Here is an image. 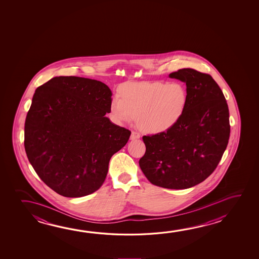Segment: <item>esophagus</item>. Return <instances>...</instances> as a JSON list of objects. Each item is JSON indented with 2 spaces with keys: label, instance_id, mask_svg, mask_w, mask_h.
Returning <instances> with one entry per match:
<instances>
[{
  "label": "esophagus",
  "instance_id": "esophagus-1",
  "mask_svg": "<svg viewBox=\"0 0 259 259\" xmlns=\"http://www.w3.org/2000/svg\"><path fill=\"white\" fill-rule=\"evenodd\" d=\"M140 138V134L139 133H136V132H132L131 136H130V139L131 140H137Z\"/></svg>",
  "mask_w": 259,
  "mask_h": 259
}]
</instances>
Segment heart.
Instances as JSON below:
<instances>
[{
	"label": "heart",
	"instance_id": "b5f03b06",
	"mask_svg": "<svg viewBox=\"0 0 259 259\" xmlns=\"http://www.w3.org/2000/svg\"><path fill=\"white\" fill-rule=\"evenodd\" d=\"M188 96L183 85L160 81L128 83L112 99L111 113L119 122L136 117L141 131L157 135L170 130L182 118Z\"/></svg>",
	"mask_w": 259,
	"mask_h": 259
}]
</instances>
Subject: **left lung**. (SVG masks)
Segmentation results:
<instances>
[{"label":"left lung","mask_w":259,"mask_h":259,"mask_svg":"<svg viewBox=\"0 0 259 259\" xmlns=\"http://www.w3.org/2000/svg\"><path fill=\"white\" fill-rule=\"evenodd\" d=\"M169 76L186 84V108L170 130L143 137L139 165L150 183L183 190L202 183L221 161L230 134L229 107L210 75L183 68Z\"/></svg>","instance_id":"1"}]
</instances>
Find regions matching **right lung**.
Wrapping results in <instances>:
<instances>
[{
  "label": "right lung",
  "mask_w": 259,
  "mask_h": 259,
  "mask_svg": "<svg viewBox=\"0 0 259 259\" xmlns=\"http://www.w3.org/2000/svg\"><path fill=\"white\" fill-rule=\"evenodd\" d=\"M110 89L101 81L55 76L35 90L24 126V147L44 183L68 198L98 191L111 157L131 132L112 123Z\"/></svg>",
  "instance_id": "right-lung-1"
}]
</instances>
